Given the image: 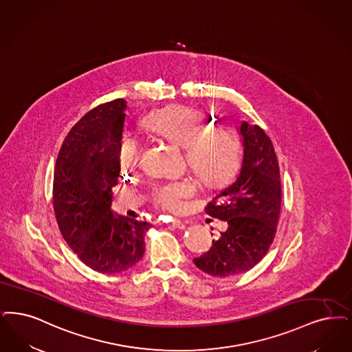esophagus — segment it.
<instances>
[{
    "label": "esophagus",
    "mask_w": 352,
    "mask_h": 352,
    "mask_svg": "<svg viewBox=\"0 0 352 352\" xmlns=\"http://www.w3.org/2000/svg\"><path fill=\"white\" fill-rule=\"evenodd\" d=\"M169 226L170 228H174V229H184L186 224L181 221V220H175V221H171Z\"/></svg>",
    "instance_id": "34e87169"
}]
</instances>
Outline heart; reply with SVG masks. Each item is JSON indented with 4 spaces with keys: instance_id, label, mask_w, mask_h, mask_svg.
Here are the masks:
<instances>
[{
    "instance_id": "b5f03b06",
    "label": "heart",
    "mask_w": 352,
    "mask_h": 352,
    "mask_svg": "<svg viewBox=\"0 0 352 352\" xmlns=\"http://www.w3.org/2000/svg\"><path fill=\"white\" fill-rule=\"evenodd\" d=\"M144 126L184 148L188 164L207 182L226 181L239 169L242 151L237 133L226 128H213L204 115L190 107L170 106L149 113L144 119ZM141 153V141L133 135H126L119 146L122 166L126 169L138 166ZM194 192L192 181L179 179L158 186L155 197L164 208L178 211L183 200Z\"/></svg>"
}]
</instances>
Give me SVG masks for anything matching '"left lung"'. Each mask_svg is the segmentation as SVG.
I'll use <instances>...</instances> for the list:
<instances>
[{"label": "left lung", "mask_w": 352, "mask_h": 352, "mask_svg": "<svg viewBox=\"0 0 352 352\" xmlns=\"http://www.w3.org/2000/svg\"><path fill=\"white\" fill-rule=\"evenodd\" d=\"M239 133L243 158L239 177L206 207L228 229L207 253L194 258L199 270L217 278L253 268L275 239L280 214V171L272 142L261 126L248 122L241 123Z\"/></svg>", "instance_id": "1"}]
</instances>
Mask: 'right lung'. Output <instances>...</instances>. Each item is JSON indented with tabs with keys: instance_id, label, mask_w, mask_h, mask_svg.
<instances>
[{
	"instance_id": "right-lung-1",
	"label": "right lung",
	"mask_w": 352,
	"mask_h": 352,
	"mask_svg": "<svg viewBox=\"0 0 352 352\" xmlns=\"http://www.w3.org/2000/svg\"><path fill=\"white\" fill-rule=\"evenodd\" d=\"M126 102L99 104L72 126L57 155L54 210L72 250L87 267L118 274L136 265L145 252L146 221L115 216L113 187L120 174L119 146Z\"/></svg>"
}]
</instances>
